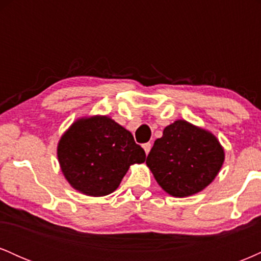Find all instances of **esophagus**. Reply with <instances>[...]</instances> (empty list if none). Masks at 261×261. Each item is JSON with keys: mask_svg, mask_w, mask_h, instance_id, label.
<instances>
[{"mask_svg": "<svg viewBox=\"0 0 261 261\" xmlns=\"http://www.w3.org/2000/svg\"><path fill=\"white\" fill-rule=\"evenodd\" d=\"M142 147H143V149H145V152H146V154H148V152L151 151V147H152V145L149 142H147V143H143L142 145Z\"/></svg>", "mask_w": 261, "mask_h": 261, "instance_id": "obj_1", "label": "esophagus"}]
</instances>
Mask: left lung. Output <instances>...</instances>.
<instances>
[{"label": "left lung", "mask_w": 261, "mask_h": 261, "mask_svg": "<svg viewBox=\"0 0 261 261\" xmlns=\"http://www.w3.org/2000/svg\"><path fill=\"white\" fill-rule=\"evenodd\" d=\"M224 161L216 137L206 130L178 120L154 141L146 163L155 180L170 195L199 193L215 179Z\"/></svg>", "instance_id": "8db88e82"}]
</instances>
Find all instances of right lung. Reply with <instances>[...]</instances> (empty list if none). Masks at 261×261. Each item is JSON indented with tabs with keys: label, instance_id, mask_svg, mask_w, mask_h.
Returning <instances> with one entry per match:
<instances>
[{
	"label": "right lung",
	"instance_id": "add662e5",
	"mask_svg": "<svg viewBox=\"0 0 261 261\" xmlns=\"http://www.w3.org/2000/svg\"><path fill=\"white\" fill-rule=\"evenodd\" d=\"M58 157L62 173L76 190L104 196L119 187L131 164L146 153L133 134L107 116L81 119L61 137Z\"/></svg>",
	"mask_w": 261,
	"mask_h": 261
}]
</instances>
